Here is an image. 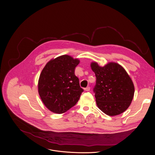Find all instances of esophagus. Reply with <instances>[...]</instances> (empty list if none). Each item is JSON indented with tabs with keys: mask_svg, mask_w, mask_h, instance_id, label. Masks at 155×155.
Wrapping results in <instances>:
<instances>
[{
	"mask_svg": "<svg viewBox=\"0 0 155 155\" xmlns=\"http://www.w3.org/2000/svg\"><path fill=\"white\" fill-rule=\"evenodd\" d=\"M90 87H87L86 88H84V90L87 91H90Z\"/></svg>",
	"mask_w": 155,
	"mask_h": 155,
	"instance_id": "obj_1",
	"label": "esophagus"
}]
</instances>
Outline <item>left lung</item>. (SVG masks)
Masks as SVG:
<instances>
[{"mask_svg": "<svg viewBox=\"0 0 155 155\" xmlns=\"http://www.w3.org/2000/svg\"><path fill=\"white\" fill-rule=\"evenodd\" d=\"M91 68L96 77L93 91L98 107L109 116L125 111L134 94V86L126 71L115 62H109L102 67L94 62L91 64Z\"/></svg>", "mask_w": 155, "mask_h": 155, "instance_id": "left-lung-1", "label": "left lung"}]
</instances>
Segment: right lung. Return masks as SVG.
<instances>
[{
  "label": "right lung",
  "mask_w": 155,
  "mask_h": 155,
  "mask_svg": "<svg viewBox=\"0 0 155 155\" xmlns=\"http://www.w3.org/2000/svg\"><path fill=\"white\" fill-rule=\"evenodd\" d=\"M80 61L62 55L47 63L38 83L40 97L46 107L54 113L63 114L76 104L82 92L75 75Z\"/></svg>",
  "instance_id": "add662e5"
}]
</instances>
